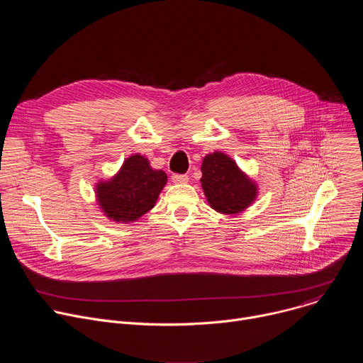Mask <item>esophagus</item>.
I'll return each instance as SVG.
<instances>
[{
  "label": "esophagus",
  "instance_id": "1",
  "mask_svg": "<svg viewBox=\"0 0 363 363\" xmlns=\"http://www.w3.org/2000/svg\"><path fill=\"white\" fill-rule=\"evenodd\" d=\"M172 182H174V184H186V182H188V177H186V175L174 174V175H172Z\"/></svg>",
  "mask_w": 363,
  "mask_h": 363
}]
</instances>
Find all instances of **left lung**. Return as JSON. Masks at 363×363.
Listing matches in <instances>:
<instances>
[{"label":"left lung","instance_id":"obj_1","mask_svg":"<svg viewBox=\"0 0 363 363\" xmlns=\"http://www.w3.org/2000/svg\"><path fill=\"white\" fill-rule=\"evenodd\" d=\"M201 185L210 206L217 213L235 216L255 201L258 188L227 153H208L201 165Z\"/></svg>","mask_w":363,"mask_h":363}]
</instances>
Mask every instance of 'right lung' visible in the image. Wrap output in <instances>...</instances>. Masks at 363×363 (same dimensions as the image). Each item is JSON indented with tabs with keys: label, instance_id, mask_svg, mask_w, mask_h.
<instances>
[{
	"label": "right lung",
	"instance_id": "right-lung-1",
	"mask_svg": "<svg viewBox=\"0 0 363 363\" xmlns=\"http://www.w3.org/2000/svg\"><path fill=\"white\" fill-rule=\"evenodd\" d=\"M167 181L164 171L153 169L147 158L135 153L112 178L96 184V201L109 220L118 224L135 223L153 208Z\"/></svg>",
	"mask_w": 363,
	"mask_h": 363
}]
</instances>
